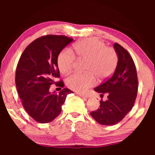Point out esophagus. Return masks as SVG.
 Listing matches in <instances>:
<instances>
[{"label": "esophagus", "mask_w": 155, "mask_h": 155, "mask_svg": "<svg viewBox=\"0 0 155 155\" xmlns=\"http://www.w3.org/2000/svg\"><path fill=\"white\" fill-rule=\"evenodd\" d=\"M78 95H79V96H80V97H82V99H87L89 98L88 95L81 94V93H79V94H78Z\"/></svg>", "instance_id": "esophagus-1"}]
</instances>
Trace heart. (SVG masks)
Listing matches in <instances>:
<instances>
[{
    "instance_id": "1",
    "label": "heart",
    "mask_w": 155,
    "mask_h": 155,
    "mask_svg": "<svg viewBox=\"0 0 155 155\" xmlns=\"http://www.w3.org/2000/svg\"><path fill=\"white\" fill-rule=\"evenodd\" d=\"M73 52L78 60H87L85 74L75 73L66 79V85L76 92H84L99 80L107 79L115 71L118 55L114 48L107 46L101 40L87 38L78 41L73 46ZM76 63L73 53L69 49L62 51L58 56L57 64L60 72L68 75L73 71Z\"/></svg>"
}]
</instances>
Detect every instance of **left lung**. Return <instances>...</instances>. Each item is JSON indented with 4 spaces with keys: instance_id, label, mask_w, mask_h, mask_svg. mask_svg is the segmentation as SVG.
Returning a JSON list of instances; mask_svg holds the SVG:
<instances>
[{
    "instance_id": "1",
    "label": "left lung",
    "mask_w": 155,
    "mask_h": 155,
    "mask_svg": "<svg viewBox=\"0 0 155 155\" xmlns=\"http://www.w3.org/2000/svg\"><path fill=\"white\" fill-rule=\"evenodd\" d=\"M118 63L113 75L94 88L101 97L107 94V100L100 101V107L91 116L99 124L111 126L120 122L134 105L138 83L136 68L128 51L119 44H114Z\"/></svg>"
}]
</instances>
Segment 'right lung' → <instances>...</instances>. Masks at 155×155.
<instances>
[{
    "label": "right lung",
    "instance_id": "obj_1",
    "mask_svg": "<svg viewBox=\"0 0 155 155\" xmlns=\"http://www.w3.org/2000/svg\"><path fill=\"white\" fill-rule=\"evenodd\" d=\"M73 39L63 35L39 37L25 48L19 59L15 84L22 104L36 121L46 124L54 120L61 112L67 95L73 92L63 88L59 94H51L50 86L63 87L57 59L60 52Z\"/></svg>",
    "mask_w": 155,
    "mask_h": 155
}]
</instances>
